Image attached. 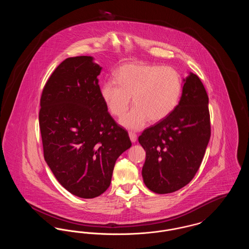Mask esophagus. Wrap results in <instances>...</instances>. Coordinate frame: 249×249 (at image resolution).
<instances>
[{
	"label": "esophagus",
	"instance_id": "obj_1",
	"mask_svg": "<svg viewBox=\"0 0 249 249\" xmlns=\"http://www.w3.org/2000/svg\"><path fill=\"white\" fill-rule=\"evenodd\" d=\"M129 136H130V139L131 142H135L137 141V135H136L135 133H133V132H130Z\"/></svg>",
	"mask_w": 249,
	"mask_h": 249
}]
</instances>
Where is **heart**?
Wrapping results in <instances>:
<instances>
[{
	"mask_svg": "<svg viewBox=\"0 0 249 249\" xmlns=\"http://www.w3.org/2000/svg\"><path fill=\"white\" fill-rule=\"evenodd\" d=\"M182 93V77L175 68L141 62L128 63L116 72V80L103 84L101 96L110 113L129 130H138L150 119L159 122L178 107Z\"/></svg>",
	"mask_w": 249,
	"mask_h": 249,
	"instance_id": "1",
	"label": "heart"
}]
</instances>
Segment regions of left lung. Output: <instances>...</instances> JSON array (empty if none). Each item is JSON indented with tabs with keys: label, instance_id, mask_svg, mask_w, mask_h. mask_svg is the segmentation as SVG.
I'll return each instance as SVG.
<instances>
[{
	"label": "left lung",
	"instance_id": "left-lung-1",
	"mask_svg": "<svg viewBox=\"0 0 249 249\" xmlns=\"http://www.w3.org/2000/svg\"><path fill=\"white\" fill-rule=\"evenodd\" d=\"M208 103L200 78L190 71L177 108L139 136L145 151L142 179L151 191L175 192L196 175L211 135Z\"/></svg>",
	"mask_w": 249,
	"mask_h": 249
}]
</instances>
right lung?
I'll use <instances>...</instances> for the list:
<instances>
[{
	"mask_svg": "<svg viewBox=\"0 0 249 249\" xmlns=\"http://www.w3.org/2000/svg\"><path fill=\"white\" fill-rule=\"evenodd\" d=\"M101 71L90 56L63 60L50 75L40 103L45 160L59 184L83 199L109 188L116 160L131 145L102 99Z\"/></svg>",
	"mask_w": 249,
	"mask_h": 249,
	"instance_id": "right-lung-1",
	"label": "right lung"
}]
</instances>
